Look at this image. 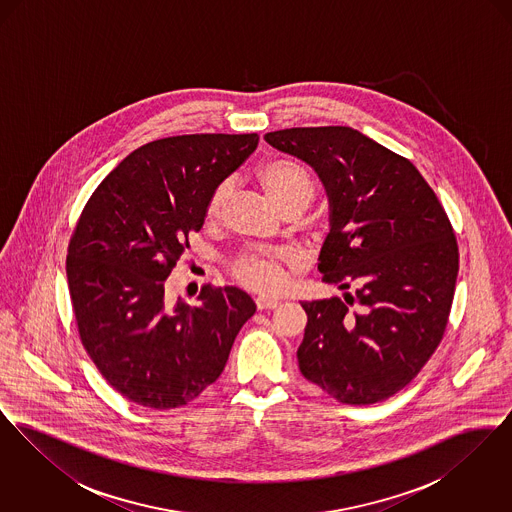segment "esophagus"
<instances>
[{
	"label": "esophagus",
	"instance_id": "1",
	"mask_svg": "<svg viewBox=\"0 0 512 512\" xmlns=\"http://www.w3.org/2000/svg\"><path fill=\"white\" fill-rule=\"evenodd\" d=\"M255 303H257L259 311H265V309H276L280 305V299H276V297H257Z\"/></svg>",
	"mask_w": 512,
	"mask_h": 512
}]
</instances>
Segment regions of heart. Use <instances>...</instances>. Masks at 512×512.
<instances>
[{
  "instance_id": "heart-1",
  "label": "heart",
  "mask_w": 512,
  "mask_h": 512,
  "mask_svg": "<svg viewBox=\"0 0 512 512\" xmlns=\"http://www.w3.org/2000/svg\"><path fill=\"white\" fill-rule=\"evenodd\" d=\"M257 180L267 192L270 201L282 211L307 207L315 194L309 172L292 159H270L257 169ZM232 184L222 182L207 201L205 219L209 226H217L224 219L226 207L232 199ZM293 259L288 253L249 251L232 263L234 278L253 292H278L286 282V267Z\"/></svg>"
}]
</instances>
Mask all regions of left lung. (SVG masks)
<instances>
[{"instance_id":"1","label":"left lung","mask_w":512,"mask_h":512,"mask_svg":"<svg viewBox=\"0 0 512 512\" xmlns=\"http://www.w3.org/2000/svg\"><path fill=\"white\" fill-rule=\"evenodd\" d=\"M265 140L317 172L330 203L318 270L345 292L301 303L299 370L341 403L384 401L443 338L459 272L451 222L413 163L359 130L286 128Z\"/></svg>"}]
</instances>
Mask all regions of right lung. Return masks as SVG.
<instances>
[{"label":"right lung","instance_id":"right-lung-1","mask_svg":"<svg viewBox=\"0 0 512 512\" xmlns=\"http://www.w3.org/2000/svg\"><path fill=\"white\" fill-rule=\"evenodd\" d=\"M259 144L257 134H188L124 157L88 199L67 255L78 334L103 378L149 409L188 405L209 388L255 303L203 286L195 305L165 299L207 201Z\"/></svg>","mask_w":512,"mask_h":512}]
</instances>
